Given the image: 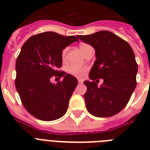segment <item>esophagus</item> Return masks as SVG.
I'll return each mask as SVG.
<instances>
[{
    "label": "esophagus",
    "mask_w": 150,
    "mask_h": 150,
    "mask_svg": "<svg viewBox=\"0 0 150 150\" xmlns=\"http://www.w3.org/2000/svg\"><path fill=\"white\" fill-rule=\"evenodd\" d=\"M78 82H79V83H82V82H83V80L81 79H78Z\"/></svg>",
    "instance_id": "esophagus-1"
}]
</instances>
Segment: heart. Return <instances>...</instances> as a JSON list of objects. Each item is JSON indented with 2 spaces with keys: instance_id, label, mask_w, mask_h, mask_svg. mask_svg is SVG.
I'll return each mask as SVG.
<instances>
[{
  "instance_id": "obj_1",
  "label": "heart",
  "mask_w": 150,
  "mask_h": 150,
  "mask_svg": "<svg viewBox=\"0 0 150 150\" xmlns=\"http://www.w3.org/2000/svg\"><path fill=\"white\" fill-rule=\"evenodd\" d=\"M89 48H92L91 46H89V44H86V43H82V44L80 45V49H81L82 52L83 53V54L86 53V51L87 50H89ZM67 51H68L67 48H65V49H64L62 50L61 57H62L63 59L65 58ZM66 70H67V72L68 74H70V75L76 76V77H82V76H83L88 71L89 68L87 66H78L75 65V64H71V65L68 66Z\"/></svg>"
}]
</instances>
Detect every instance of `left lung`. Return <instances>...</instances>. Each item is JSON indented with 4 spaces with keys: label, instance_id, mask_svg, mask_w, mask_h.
<instances>
[{
    "label": "left lung",
    "instance_id": "1",
    "mask_svg": "<svg viewBox=\"0 0 150 150\" xmlns=\"http://www.w3.org/2000/svg\"><path fill=\"white\" fill-rule=\"evenodd\" d=\"M96 51V61L85 81L84 98L88 111L93 116L108 117L124 109L136 86L138 64L128 42L109 31L78 36ZM100 79L104 82L100 87Z\"/></svg>",
    "mask_w": 150,
    "mask_h": 150
}]
</instances>
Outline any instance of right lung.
<instances>
[{
  "mask_svg": "<svg viewBox=\"0 0 150 150\" xmlns=\"http://www.w3.org/2000/svg\"><path fill=\"white\" fill-rule=\"evenodd\" d=\"M75 41V36L45 32L28 39L18 56L15 87L27 111L41 121H54L67 111L78 80L57 69L62 65V50ZM54 75L63 80L53 84L50 79Z\"/></svg>",
  "mask_w": 150,
  "mask_h": 150,
  "instance_id": "right-lung-1",
  "label": "right lung"
}]
</instances>
